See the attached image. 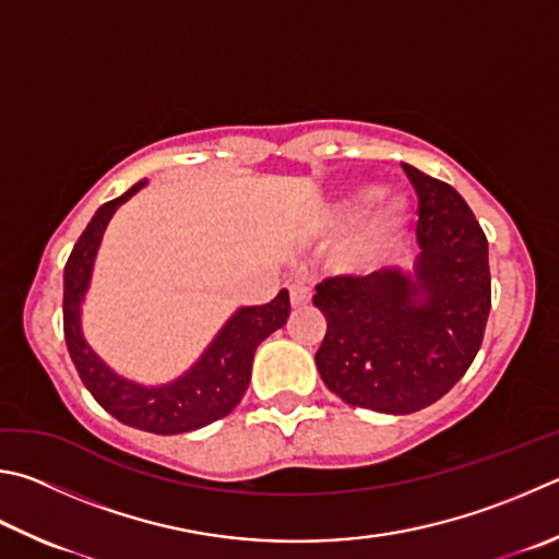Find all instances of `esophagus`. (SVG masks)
Wrapping results in <instances>:
<instances>
[{
  "mask_svg": "<svg viewBox=\"0 0 559 559\" xmlns=\"http://www.w3.org/2000/svg\"><path fill=\"white\" fill-rule=\"evenodd\" d=\"M288 290H290V306L293 308H300V306H308L310 302V298H312V293H310V286L302 278H296V281H290V286H288Z\"/></svg>",
  "mask_w": 559,
  "mask_h": 559,
  "instance_id": "34e87169",
  "label": "esophagus"
}]
</instances>
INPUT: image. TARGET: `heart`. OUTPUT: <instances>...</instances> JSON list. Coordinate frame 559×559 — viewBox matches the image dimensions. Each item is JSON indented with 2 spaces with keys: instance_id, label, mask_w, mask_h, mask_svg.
Wrapping results in <instances>:
<instances>
[{
  "instance_id": "obj_1",
  "label": "heart",
  "mask_w": 559,
  "mask_h": 559,
  "mask_svg": "<svg viewBox=\"0 0 559 559\" xmlns=\"http://www.w3.org/2000/svg\"><path fill=\"white\" fill-rule=\"evenodd\" d=\"M364 214L368 217L342 251V263L349 271H369L383 263L408 225V202L395 192H381L373 182H359L332 202L328 217L334 227H347Z\"/></svg>"
}]
</instances>
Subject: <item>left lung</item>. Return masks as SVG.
Masks as SVG:
<instances>
[{
	"label": "left lung",
	"instance_id": "8db88e82",
	"mask_svg": "<svg viewBox=\"0 0 559 559\" xmlns=\"http://www.w3.org/2000/svg\"><path fill=\"white\" fill-rule=\"evenodd\" d=\"M420 200L411 271L322 281L328 332L314 364L344 403L408 415L440 401L472 367L491 310L489 241L448 182L403 164Z\"/></svg>",
	"mask_w": 559,
	"mask_h": 559
}]
</instances>
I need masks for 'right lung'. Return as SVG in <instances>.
Returning <instances> with one entry per match:
<instances>
[{
  "label": "right lung",
  "mask_w": 559,
  "mask_h": 559,
  "mask_svg": "<svg viewBox=\"0 0 559 559\" xmlns=\"http://www.w3.org/2000/svg\"><path fill=\"white\" fill-rule=\"evenodd\" d=\"M146 182L139 180L124 195L105 202L70 251L63 271V330L80 379L109 415L136 430L180 435L205 428L237 408L251 379L253 352L271 332L286 324L290 300L288 290L283 288L266 306L235 310L200 354V359L166 383H139L111 369L85 340L83 302L109 219Z\"/></svg>",
  "instance_id": "1"
}]
</instances>
